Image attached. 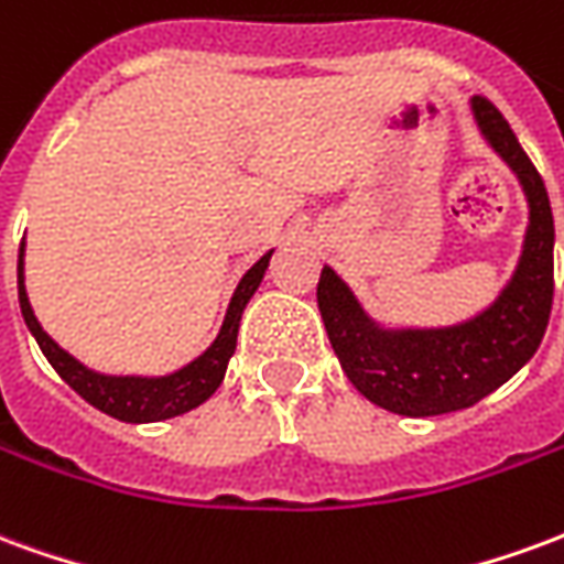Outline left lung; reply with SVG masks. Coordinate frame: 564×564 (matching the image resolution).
<instances>
[{
	"label": "left lung",
	"mask_w": 564,
	"mask_h": 564,
	"mask_svg": "<svg viewBox=\"0 0 564 564\" xmlns=\"http://www.w3.org/2000/svg\"><path fill=\"white\" fill-rule=\"evenodd\" d=\"M474 120L529 198L520 265L484 314L449 329H380L347 283L319 271L317 305L344 375L368 402L404 416L471 408L520 371L538 350L553 307V210L544 177L525 156L496 105L474 96Z\"/></svg>",
	"instance_id": "1"
}]
</instances>
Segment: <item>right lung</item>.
Returning <instances> with one entry per match:
<instances>
[{
    "label": "right lung",
    "instance_id": "1",
    "mask_svg": "<svg viewBox=\"0 0 564 564\" xmlns=\"http://www.w3.org/2000/svg\"><path fill=\"white\" fill-rule=\"evenodd\" d=\"M269 259L271 253H265L241 278L232 302H229V311H226V319H223V329L217 335V341L210 344L208 350L198 356V359H193L189 366L174 371V375H165V378H108V375H96L90 368H84L75 356H68L42 329V323L32 314L30 299H26V286H23V245H20L18 259L20 311H23L26 326H30L35 341L42 347V354L47 356V362L54 366L56 375L66 380L72 390L78 392L84 402H90L102 414L123 420V423H156V420H169V416L193 411L205 399H210L214 390L220 387L226 366H229V359L235 354L241 314H245L250 295L257 293V286L262 283V274L269 269Z\"/></svg>",
    "mask_w": 564,
    "mask_h": 564
}]
</instances>
